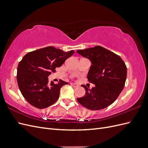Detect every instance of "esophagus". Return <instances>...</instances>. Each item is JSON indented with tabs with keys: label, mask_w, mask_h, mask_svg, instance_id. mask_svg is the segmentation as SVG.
<instances>
[{
	"label": "esophagus",
	"mask_w": 148,
	"mask_h": 148,
	"mask_svg": "<svg viewBox=\"0 0 148 148\" xmlns=\"http://www.w3.org/2000/svg\"><path fill=\"white\" fill-rule=\"evenodd\" d=\"M71 86H72L73 87H74V88H77V87H78L79 85L78 84H76V83H71L70 84Z\"/></svg>",
	"instance_id": "obj_1"
}]
</instances>
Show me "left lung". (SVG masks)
Instances as JSON below:
<instances>
[{
    "mask_svg": "<svg viewBox=\"0 0 148 148\" xmlns=\"http://www.w3.org/2000/svg\"><path fill=\"white\" fill-rule=\"evenodd\" d=\"M77 52L91 60L92 65L87 78L95 84L92 89L82 85L86 93L83 97L77 98L78 102L92 110L109 106L125 86L127 73L125 62L119 56L100 46Z\"/></svg>",
    "mask_w": 148,
    "mask_h": 148,
    "instance_id": "obj_1",
    "label": "left lung"
}]
</instances>
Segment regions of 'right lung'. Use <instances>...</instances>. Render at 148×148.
Listing matches in <instances>:
<instances>
[{"label":"right lung","instance_id":"add662e5","mask_svg":"<svg viewBox=\"0 0 148 148\" xmlns=\"http://www.w3.org/2000/svg\"><path fill=\"white\" fill-rule=\"evenodd\" d=\"M74 52L49 46L29 52L23 57L18 65L17 83L22 95L31 106L44 109L59 99L60 88L68 83L60 79L57 84H50L47 77Z\"/></svg>","mask_w":148,"mask_h":148}]
</instances>
